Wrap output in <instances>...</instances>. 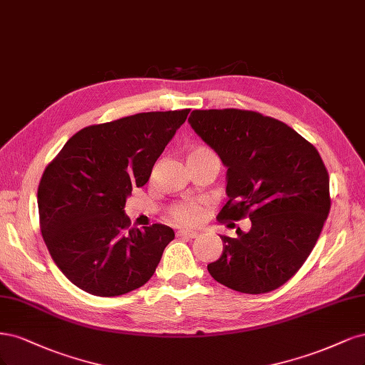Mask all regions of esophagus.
I'll return each mask as SVG.
<instances>
[{
  "mask_svg": "<svg viewBox=\"0 0 365 365\" xmlns=\"http://www.w3.org/2000/svg\"><path fill=\"white\" fill-rule=\"evenodd\" d=\"M178 235L179 238H197L198 237V233L197 232H192V230H178Z\"/></svg>",
  "mask_w": 365,
  "mask_h": 365,
  "instance_id": "1",
  "label": "esophagus"
}]
</instances>
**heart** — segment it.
Returning a JSON list of instances; mask_svg holds the SVG:
<instances>
[{
	"instance_id": "b5f03b06",
	"label": "heart",
	"mask_w": 365,
	"mask_h": 365,
	"mask_svg": "<svg viewBox=\"0 0 365 365\" xmlns=\"http://www.w3.org/2000/svg\"><path fill=\"white\" fill-rule=\"evenodd\" d=\"M206 158L218 159L212 150L203 145H197L187 151V160L206 159ZM200 217H202V207H200V205H197L195 202H180V203L173 205L170 209V218L182 226L195 225V222L200 220Z\"/></svg>"
}]
</instances>
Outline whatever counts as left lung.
<instances>
[{
    "mask_svg": "<svg viewBox=\"0 0 365 365\" xmlns=\"http://www.w3.org/2000/svg\"><path fill=\"white\" fill-rule=\"evenodd\" d=\"M187 121L227 167L229 202L217 220L252 221L247 233L221 235L222 255L207 272L238 292L282 287L308 259L331 210L320 153L285 123L253 110H194Z\"/></svg>",
    "mask_w": 365,
    "mask_h": 365,
    "instance_id": "left-lung-1",
    "label": "left lung"
}]
</instances>
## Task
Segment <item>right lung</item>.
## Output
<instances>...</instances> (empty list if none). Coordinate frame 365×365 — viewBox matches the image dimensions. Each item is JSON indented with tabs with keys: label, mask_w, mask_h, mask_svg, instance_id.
<instances>
[{
	"label": "right lung",
	"mask_w": 365,
	"mask_h": 365,
	"mask_svg": "<svg viewBox=\"0 0 365 365\" xmlns=\"http://www.w3.org/2000/svg\"><path fill=\"white\" fill-rule=\"evenodd\" d=\"M190 109L144 112L88 125L46 165L39 225L53 261L76 287L113 297L147 284L174 230L130 227L125 198L144 186Z\"/></svg>",
	"instance_id": "1"
}]
</instances>
